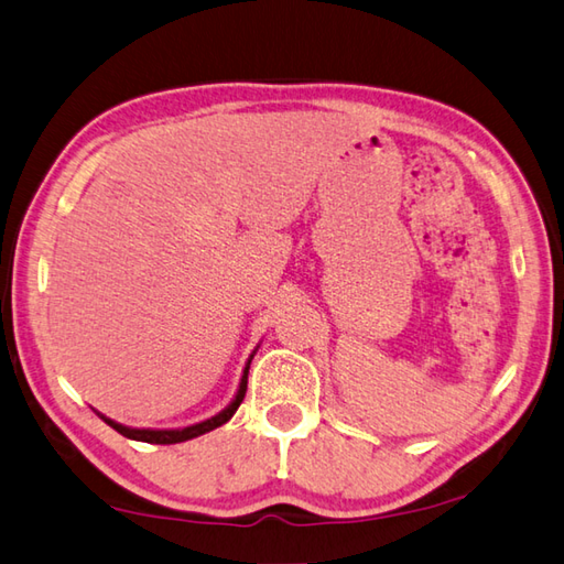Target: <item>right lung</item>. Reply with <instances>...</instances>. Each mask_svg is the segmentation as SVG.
Instances as JSON below:
<instances>
[{
	"label": "right lung",
	"instance_id": "right-lung-1",
	"mask_svg": "<svg viewBox=\"0 0 564 564\" xmlns=\"http://www.w3.org/2000/svg\"><path fill=\"white\" fill-rule=\"evenodd\" d=\"M247 373H249V364L245 369V377H241V383H239V391H237V399L231 401V405L227 408V411H223L215 417H209V421L205 423H197V425H191V427H183V430H137V427H124L119 425L115 421H107L105 423L109 427H115L119 435H124L129 440H141V443H151V445H175V443H185V440H193L197 435H205L209 433V430H215L219 425H225L231 415L237 413V408L241 405V401H245V393H247Z\"/></svg>",
	"mask_w": 564,
	"mask_h": 564
}]
</instances>
